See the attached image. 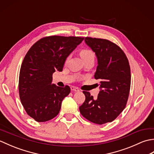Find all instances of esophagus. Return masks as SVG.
I'll return each instance as SVG.
<instances>
[{
	"label": "esophagus",
	"instance_id": "1",
	"mask_svg": "<svg viewBox=\"0 0 154 154\" xmlns=\"http://www.w3.org/2000/svg\"><path fill=\"white\" fill-rule=\"evenodd\" d=\"M71 90L72 91H75V92H77V91H79V88H77L76 87H74V86H71Z\"/></svg>",
	"mask_w": 154,
	"mask_h": 154
}]
</instances>
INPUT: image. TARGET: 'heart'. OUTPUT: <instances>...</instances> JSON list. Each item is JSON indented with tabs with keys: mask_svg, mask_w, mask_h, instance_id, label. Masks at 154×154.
Wrapping results in <instances>:
<instances>
[{
	"mask_svg": "<svg viewBox=\"0 0 154 154\" xmlns=\"http://www.w3.org/2000/svg\"><path fill=\"white\" fill-rule=\"evenodd\" d=\"M80 55L82 59H85L90 56H94V54L92 51L89 50V49H83V50H81Z\"/></svg>",
	"mask_w": 154,
	"mask_h": 154,
	"instance_id": "1",
	"label": "heart"
}]
</instances>
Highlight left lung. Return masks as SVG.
<instances>
[{"label":"left lung","instance_id":"left-lung-1","mask_svg":"<svg viewBox=\"0 0 154 154\" xmlns=\"http://www.w3.org/2000/svg\"><path fill=\"white\" fill-rule=\"evenodd\" d=\"M85 42L97 58L94 78L100 79V91L97 99L83 91L85 100L79 106L81 114L98 124L112 122L122 112L128 99L131 75L125 54L109 40L87 37Z\"/></svg>","mask_w":154,"mask_h":154}]
</instances>
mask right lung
Wrapping results in <instances>:
<instances>
[{
	"instance_id": "add662e5",
	"label": "right lung",
	"mask_w": 154,
	"mask_h": 154,
	"mask_svg": "<svg viewBox=\"0 0 154 154\" xmlns=\"http://www.w3.org/2000/svg\"><path fill=\"white\" fill-rule=\"evenodd\" d=\"M84 38L53 36L40 39L25 55L19 75V94L29 116L46 122L60 112L62 100L70 88L52 84V75L62 71L67 57Z\"/></svg>"
}]
</instances>
